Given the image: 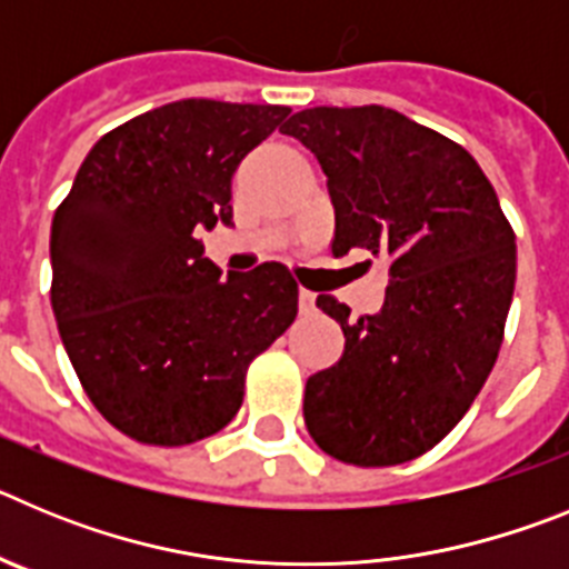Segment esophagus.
Instances as JSON below:
<instances>
[{"instance_id": "1", "label": "esophagus", "mask_w": 569, "mask_h": 569, "mask_svg": "<svg viewBox=\"0 0 569 569\" xmlns=\"http://www.w3.org/2000/svg\"><path fill=\"white\" fill-rule=\"evenodd\" d=\"M299 310L301 313H313L316 310V293L313 290H299Z\"/></svg>"}]
</instances>
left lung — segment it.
Wrapping results in <instances>:
<instances>
[{
  "label": "left lung",
  "instance_id": "obj_1",
  "mask_svg": "<svg viewBox=\"0 0 569 569\" xmlns=\"http://www.w3.org/2000/svg\"><path fill=\"white\" fill-rule=\"evenodd\" d=\"M281 133L328 176L333 256L390 259L379 313L350 319L336 296L316 299L341 325L345 353L305 385L308 433L345 465L419 459L459 425L499 359L516 233L476 159L399 110L310 108Z\"/></svg>",
  "mask_w": 569,
  "mask_h": 569
}]
</instances>
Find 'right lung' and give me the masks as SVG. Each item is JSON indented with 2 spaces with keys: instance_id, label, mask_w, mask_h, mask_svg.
I'll return each mask as SVG.
<instances>
[{
  "instance_id": "1",
  "label": "right lung",
  "mask_w": 569,
  "mask_h": 569,
  "mask_svg": "<svg viewBox=\"0 0 569 569\" xmlns=\"http://www.w3.org/2000/svg\"><path fill=\"white\" fill-rule=\"evenodd\" d=\"M284 104L182 99L104 133L50 228V305L99 413L133 441L182 447L239 413L250 361L293 325L279 261L228 279L196 228L230 224V179Z\"/></svg>"
}]
</instances>
